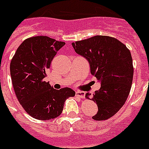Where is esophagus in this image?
<instances>
[{"mask_svg":"<svg viewBox=\"0 0 149 149\" xmlns=\"http://www.w3.org/2000/svg\"><path fill=\"white\" fill-rule=\"evenodd\" d=\"M76 95L78 96V97L81 98V99H83V98L85 97V93L82 91H77V93H76Z\"/></svg>","mask_w":149,"mask_h":149,"instance_id":"1","label":"esophagus"}]
</instances>
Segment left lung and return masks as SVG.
Instances as JSON below:
<instances>
[{
    "label": "left lung",
    "mask_w": 149,
    "mask_h": 149,
    "mask_svg": "<svg viewBox=\"0 0 149 149\" xmlns=\"http://www.w3.org/2000/svg\"><path fill=\"white\" fill-rule=\"evenodd\" d=\"M72 45L88 60L91 74L101 83L92 98L98 106L93 118L108 119L123 107L130 93L134 70L131 53L125 44L108 36H94ZM90 95L87 93L86 98L91 100Z\"/></svg>",
    "instance_id": "obj_1"
}]
</instances>
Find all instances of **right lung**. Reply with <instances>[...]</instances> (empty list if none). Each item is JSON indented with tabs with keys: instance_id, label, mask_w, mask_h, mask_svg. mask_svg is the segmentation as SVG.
<instances>
[{
	"instance_id": "add662e5",
	"label": "right lung",
	"mask_w": 149,
	"mask_h": 149,
	"mask_svg": "<svg viewBox=\"0 0 149 149\" xmlns=\"http://www.w3.org/2000/svg\"><path fill=\"white\" fill-rule=\"evenodd\" d=\"M64 42L46 36L25 40L17 49L10 65L14 92L24 109L39 120L58 117L65 100L75 95L70 88L55 89L43 81L47 70Z\"/></svg>"
}]
</instances>
